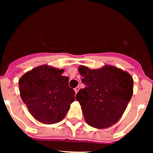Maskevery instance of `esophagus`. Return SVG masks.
<instances>
[{
  "label": "esophagus",
  "instance_id": "obj_1",
  "mask_svg": "<svg viewBox=\"0 0 153 153\" xmlns=\"http://www.w3.org/2000/svg\"><path fill=\"white\" fill-rule=\"evenodd\" d=\"M79 86H76V88L74 89V91H75L76 93H77L78 91H79Z\"/></svg>",
  "mask_w": 153,
  "mask_h": 153
}]
</instances>
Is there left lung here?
Wrapping results in <instances>:
<instances>
[{
  "instance_id": "8db88e82",
  "label": "left lung",
  "mask_w": 153,
  "mask_h": 153,
  "mask_svg": "<svg viewBox=\"0 0 153 153\" xmlns=\"http://www.w3.org/2000/svg\"><path fill=\"white\" fill-rule=\"evenodd\" d=\"M86 87L79 90V101L86 123L106 129L118 122L133 93V79L126 71L111 65L91 69L79 66Z\"/></svg>"
}]
</instances>
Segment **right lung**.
<instances>
[{
    "label": "right lung",
    "instance_id": "add662e5",
    "mask_svg": "<svg viewBox=\"0 0 153 153\" xmlns=\"http://www.w3.org/2000/svg\"><path fill=\"white\" fill-rule=\"evenodd\" d=\"M63 71L44 64L32 69L19 79L23 102L33 118L42 123L61 121L75 100L69 78L62 76Z\"/></svg>",
    "mask_w": 153,
    "mask_h": 153
}]
</instances>
